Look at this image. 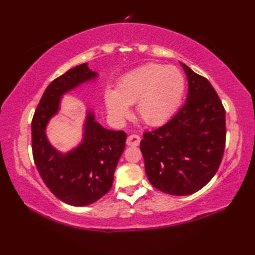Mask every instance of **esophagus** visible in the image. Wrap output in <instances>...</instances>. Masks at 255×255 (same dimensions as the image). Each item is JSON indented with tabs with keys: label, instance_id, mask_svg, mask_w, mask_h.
<instances>
[{
	"label": "esophagus",
	"instance_id": "34e87169",
	"mask_svg": "<svg viewBox=\"0 0 255 255\" xmlns=\"http://www.w3.org/2000/svg\"><path fill=\"white\" fill-rule=\"evenodd\" d=\"M126 143L127 145H130V147H137L140 143V137L138 134H130V136L127 138Z\"/></svg>",
	"mask_w": 255,
	"mask_h": 255
}]
</instances>
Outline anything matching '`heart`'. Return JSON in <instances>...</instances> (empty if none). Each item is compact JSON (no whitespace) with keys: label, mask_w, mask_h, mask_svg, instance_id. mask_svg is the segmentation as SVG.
Segmentation results:
<instances>
[{"label":"heart","mask_w":255,"mask_h":255,"mask_svg":"<svg viewBox=\"0 0 255 255\" xmlns=\"http://www.w3.org/2000/svg\"><path fill=\"white\" fill-rule=\"evenodd\" d=\"M185 91V80L178 69L149 63L132 70L119 79L116 91H105L104 101L108 116L121 124L137 103L142 121L159 126L174 115Z\"/></svg>","instance_id":"1"}]
</instances>
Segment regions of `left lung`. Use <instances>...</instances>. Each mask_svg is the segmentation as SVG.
<instances>
[{"instance_id": "1", "label": "left lung", "mask_w": 255, "mask_h": 255, "mask_svg": "<svg viewBox=\"0 0 255 255\" xmlns=\"http://www.w3.org/2000/svg\"><path fill=\"white\" fill-rule=\"evenodd\" d=\"M186 102L163 126L143 133L145 174L159 191L186 196L216 174L226 143V112L209 81L182 63Z\"/></svg>"}]
</instances>
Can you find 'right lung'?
I'll return each mask as SVG.
<instances>
[{"label": "right lung", "mask_w": 255, "mask_h": 255, "mask_svg": "<svg viewBox=\"0 0 255 255\" xmlns=\"http://www.w3.org/2000/svg\"><path fill=\"white\" fill-rule=\"evenodd\" d=\"M99 74L88 63L70 69L48 85L31 122L32 155L47 187L63 203L86 206L110 191L114 172L124 152L127 134L108 130L95 121L93 111L86 112L83 139L74 149L63 153L48 140L46 129L60 111L62 96Z\"/></svg>", "instance_id": "obj_1"}]
</instances>
